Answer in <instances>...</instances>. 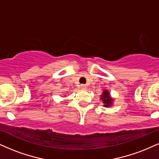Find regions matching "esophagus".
<instances>
[{
    "mask_svg": "<svg viewBox=\"0 0 159 159\" xmlns=\"http://www.w3.org/2000/svg\"><path fill=\"white\" fill-rule=\"evenodd\" d=\"M80 89H81L82 90H85L86 89H87V86H86L85 85H80Z\"/></svg>",
    "mask_w": 159,
    "mask_h": 159,
    "instance_id": "esophagus-1",
    "label": "esophagus"
}]
</instances>
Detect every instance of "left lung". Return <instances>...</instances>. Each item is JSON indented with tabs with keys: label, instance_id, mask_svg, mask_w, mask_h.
<instances>
[{
	"label": "left lung",
	"instance_id": "left-lung-1",
	"mask_svg": "<svg viewBox=\"0 0 159 159\" xmlns=\"http://www.w3.org/2000/svg\"><path fill=\"white\" fill-rule=\"evenodd\" d=\"M100 99L102 100V102L104 103V107H106L112 106L113 101H114V99L111 97V93H110V92L107 90H104L102 91Z\"/></svg>",
	"mask_w": 159,
	"mask_h": 159
}]
</instances>
